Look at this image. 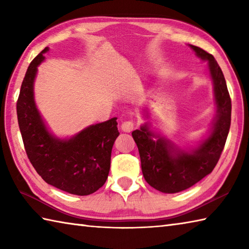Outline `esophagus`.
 Segmentation results:
<instances>
[{"mask_svg": "<svg viewBox=\"0 0 249 249\" xmlns=\"http://www.w3.org/2000/svg\"><path fill=\"white\" fill-rule=\"evenodd\" d=\"M134 128H135V124L130 121H125L121 125V129L123 130L124 133H130V131L134 130Z\"/></svg>", "mask_w": 249, "mask_h": 249, "instance_id": "1", "label": "esophagus"}]
</instances>
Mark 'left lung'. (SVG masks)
Returning <instances> with one entry per match:
<instances>
[{"mask_svg":"<svg viewBox=\"0 0 249 249\" xmlns=\"http://www.w3.org/2000/svg\"><path fill=\"white\" fill-rule=\"evenodd\" d=\"M196 55L206 61L213 83L216 118L207 136L196 144L184 149L152 128L148 121L131 135L137 144L143 177L151 187L163 193H177L187 190L213 172L220 158L231 124V98L220 67L211 53L191 45ZM145 120L149 109H143Z\"/></svg>","mask_w":249,"mask_h":249,"instance_id":"left-lung-1","label":"left lung"}]
</instances>
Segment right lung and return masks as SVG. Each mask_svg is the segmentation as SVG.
Returning a JSON list of instances; mask_svg holds the SVG:
<instances>
[{
    "label": "right lung",
    "mask_w": 249,
    "mask_h": 249,
    "mask_svg": "<svg viewBox=\"0 0 249 249\" xmlns=\"http://www.w3.org/2000/svg\"><path fill=\"white\" fill-rule=\"evenodd\" d=\"M45 47L30 63L17 101V118L24 149L45 182L75 196H89L108 178L111 152L120 135L118 118L89 125L70 138H60L48 128L34 99L37 67L45 60Z\"/></svg>",
    "instance_id": "1"
}]
</instances>
